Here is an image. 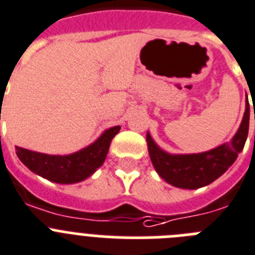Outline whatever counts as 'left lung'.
Segmentation results:
<instances>
[{"mask_svg": "<svg viewBox=\"0 0 255 255\" xmlns=\"http://www.w3.org/2000/svg\"><path fill=\"white\" fill-rule=\"evenodd\" d=\"M249 132V103L238 133L230 142L201 154L170 155L159 149L149 133L146 134L150 159L159 176L180 189H199L216 181L229 169L244 149Z\"/></svg>", "mask_w": 255, "mask_h": 255, "instance_id": "1", "label": "left lung"}]
</instances>
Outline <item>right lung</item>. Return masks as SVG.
I'll list each match as a JSON object with an SVG mask.
<instances>
[{
	"label": "right lung",
	"instance_id": "right-lung-1",
	"mask_svg": "<svg viewBox=\"0 0 255 255\" xmlns=\"http://www.w3.org/2000/svg\"><path fill=\"white\" fill-rule=\"evenodd\" d=\"M121 127L105 130L103 136L86 149L72 155H47L16 147L17 158L33 173L56 183H75L86 180L103 165L109 146Z\"/></svg>",
	"mask_w": 255,
	"mask_h": 255
}]
</instances>
